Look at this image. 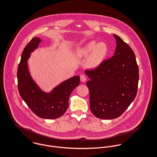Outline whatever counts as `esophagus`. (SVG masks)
I'll return each instance as SVG.
<instances>
[{
	"mask_svg": "<svg viewBox=\"0 0 157 157\" xmlns=\"http://www.w3.org/2000/svg\"><path fill=\"white\" fill-rule=\"evenodd\" d=\"M80 79H81V81L82 82H84L86 81V77L85 75H81L80 76Z\"/></svg>",
	"mask_w": 157,
	"mask_h": 157,
	"instance_id": "obj_1",
	"label": "esophagus"
}]
</instances>
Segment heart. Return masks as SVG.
<instances>
[{
	"mask_svg": "<svg viewBox=\"0 0 157 157\" xmlns=\"http://www.w3.org/2000/svg\"><path fill=\"white\" fill-rule=\"evenodd\" d=\"M108 47L103 42L91 41L78 50L80 57H87L86 65L89 68H96L105 60L108 54Z\"/></svg>",
	"mask_w": 157,
	"mask_h": 157,
	"instance_id": "heart-1",
	"label": "heart"
}]
</instances>
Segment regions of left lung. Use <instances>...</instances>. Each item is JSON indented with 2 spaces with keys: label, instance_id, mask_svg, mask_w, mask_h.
I'll use <instances>...</instances> for the list:
<instances>
[{
  "label": "left lung",
  "instance_id": "8db88e82",
  "mask_svg": "<svg viewBox=\"0 0 157 157\" xmlns=\"http://www.w3.org/2000/svg\"><path fill=\"white\" fill-rule=\"evenodd\" d=\"M113 36L117 42L114 56L96 69L85 71L90 79L86 85L91 111L103 120L121 116L134 100L138 88L139 67L135 54L120 37Z\"/></svg>",
  "mask_w": 157,
  "mask_h": 157
}]
</instances>
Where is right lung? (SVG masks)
<instances>
[{
  "mask_svg": "<svg viewBox=\"0 0 157 157\" xmlns=\"http://www.w3.org/2000/svg\"><path fill=\"white\" fill-rule=\"evenodd\" d=\"M41 40L33 37L22 52L17 70L18 88L20 96L37 117L45 119H56L66 112L69 98L73 90L79 84L80 77L75 76L56 86L50 93L42 91L29 72L27 60Z\"/></svg>",
  "mask_w": 157,
  "mask_h": 157,
  "instance_id": "obj_1",
  "label": "right lung"
}]
</instances>
